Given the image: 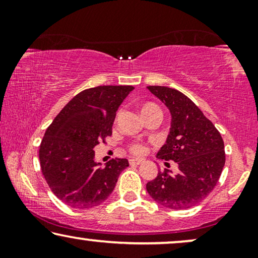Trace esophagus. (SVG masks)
<instances>
[{
	"label": "esophagus",
	"instance_id": "1",
	"mask_svg": "<svg viewBox=\"0 0 258 258\" xmlns=\"http://www.w3.org/2000/svg\"><path fill=\"white\" fill-rule=\"evenodd\" d=\"M129 163H130V164L139 165V164H141V163H143V160H141V158H130Z\"/></svg>",
	"mask_w": 258,
	"mask_h": 258
}]
</instances>
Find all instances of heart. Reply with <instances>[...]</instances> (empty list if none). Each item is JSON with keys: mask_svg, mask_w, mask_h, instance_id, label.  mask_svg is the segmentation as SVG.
Here are the masks:
<instances>
[{"mask_svg": "<svg viewBox=\"0 0 258 258\" xmlns=\"http://www.w3.org/2000/svg\"><path fill=\"white\" fill-rule=\"evenodd\" d=\"M141 112H142L144 118L148 117V116L153 115V114H157V112L158 114H162L161 109L154 103H143L142 105H141ZM130 151L136 155H141V154H144L146 148H144V146H142V144H140V143H134L130 146Z\"/></svg>", "mask_w": 258, "mask_h": 258, "instance_id": "heart-1", "label": "heart"}]
</instances>
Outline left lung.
<instances>
[{
	"mask_svg": "<svg viewBox=\"0 0 258 258\" xmlns=\"http://www.w3.org/2000/svg\"><path fill=\"white\" fill-rule=\"evenodd\" d=\"M171 114V128L157 157L174 161L178 172L164 169L147 183L151 199L165 208L195 207L213 191L225 163L224 142L213 122L181 91L168 87H147Z\"/></svg>",
	"mask_w": 258,
	"mask_h": 258,
	"instance_id": "1",
	"label": "left lung"
}]
</instances>
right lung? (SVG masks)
Listing matches in <instances>:
<instances>
[{
    "label": "right lung",
    "instance_id": "add662e5",
    "mask_svg": "<svg viewBox=\"0 0 258 258\" xmlns=\"http://www.w3.org/2000/svg\"><path fill=\"white\" fill-rule=\"evenodd\" d=\"M132 86H100L77 94L48 126L38 156L49 188L67 206L89 209L108 199L126 158L95 162L94 148L112 134L116 111Z\"/></svg>",
    "mask_w": 258,
    "mask_h": 258
}]
</instances>
